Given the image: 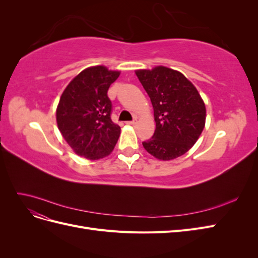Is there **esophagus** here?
<instances>
[{
	"instance_id": "obj_1",
	"label": "esophagus",
	"mask_w": 258,
	"mask_h": 258,
	"mask_svg": "<svg viewBox=\"0 0 258 258\" xmlns=\"http://www.w3.org/2000/svg\"><path fill=\"white\" fill-rule=\"evenodd\" d=\"M138 122V119L135 118L132 121H127V124H130V126H135V124Z\"/></svg>"
}]
</instances>
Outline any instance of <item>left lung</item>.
<instances>
[{
	"mask_svg": "<svg viewBox=\"0 0 258 258\" xmlns=\"http://www.w3.org/2000/svg\"><path fill=\"white\" fill-rule=\"evenodd\" d=\"M136 74L152 101L156 122L153 138L142 143L145 151L163 161L184 155L206 126L200 93L181 72L167 67L137 70Z\"/></svg>",
	"mask_w": 258,
	"mask_h": 258,
	"instance_id": "1",
	"label": "left lung"
}]
</instances>
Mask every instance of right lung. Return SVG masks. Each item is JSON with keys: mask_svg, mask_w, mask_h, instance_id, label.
I'll return each instance as SVG.
<instances>
[{"mask_svg": "<svg viewBox=\"0 0 258 258\" xmlns=\"http://www.w3.org/2000/svg\"><path fill=\"white\" fill-rule=\"evenodd\" d=\"M119 74L104 66L89 67L62 92L56 110L58 129L76 155L98 160L113 152L120 127L111 119L107 90Z\"/></svg>", "mask_w": 258, "mask_h": 258, "instance_id": "add662e5", "label": "right lung"}]
</instances>
